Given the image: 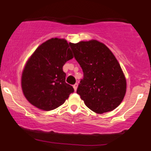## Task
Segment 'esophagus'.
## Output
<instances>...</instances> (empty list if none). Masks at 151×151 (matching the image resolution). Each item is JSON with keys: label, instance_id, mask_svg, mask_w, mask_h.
<instances>
[{"label": "esophagus", "instance_id": "34e87169", "mask_svg": "<svg viewBox=\"0 0 151 151\" xmlns=\"http://www.w3.org/2000/svg\"><path fill=\"white\" fill-rule=\"evenodd\" d=\"M77 86H78V84H77V83H76L75 84H74L73 85V87H74V91H77Z\"/></svg>", "mask_w": 151, "mask_h": 151}]
</instances>
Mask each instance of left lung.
<instances>
[{
  "instance_id": "1",
  "label": "left lung",
  "mask_w": 151,
  "mask_h": 151,
  "mask_svg": "<svg viewBox=\"0 0 151 151\" xmlns=\"http://www.w3.org/2000/svg\"><path fill=\"white\" fill-rule=\"evenodd\" d=\"M84 77L77 93L96 114L111 111L119 106L126 91V80L110 50L96 40L70 43Z\"/></svg>"
}]
</instances>
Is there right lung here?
Masks as SVG:
<instances>
[{
  "instance_id": "obj_1",
  "label": "right lung",
  "mask_w": 151,
  "mask_h": 151,
  "mask_svg": "<svg viewBox=\"0 0 151 151\" xmlns=\"http://www.w3.org/2000/svg\"><path fill=\"white\" fill-rule=\"evenodd\" d=\"M72 58L65 39L52 38L38 47L26 62L21 77L22 92L31 104L51 111L65 103L74 89L65 82L62 67Z\"/></svg>"
}]
</instances>
